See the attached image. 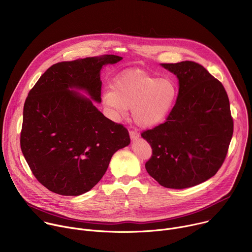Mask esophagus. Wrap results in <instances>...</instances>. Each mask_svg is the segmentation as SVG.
I'll return each mask as SVG.
<instances>
[{
	"label": "esophagus",
	"instance_id": "esophagus-1",
	"mask_svg": "<svg viewBox=\"0 0 252 252\" xmlns=\"http://www.w3.org/2000/svg\"><path fill=\"white\" fill-rule=\"evenodd\" d=\"M129 136H130V139H131L132 141H134L136 138H138L139 134H138V132H136V131L130 130V131H129Z\"/></svg>",
	"mask_w": 252,
	"mask_h": 252
}]
</instances>
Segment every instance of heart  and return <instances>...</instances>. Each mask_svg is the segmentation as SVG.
Listing matches in <instances>:
<instances>
[{
  "instance_id": "1",
  "label": "heart",
  "mask_w": 252,
  "mask_h": 252,
  "mask_svg": "<svg viewBox=\"0 0 252 252\" xmlns=\"http://www.w3.org/2000/svg\"><path fill=\"white\" fill-rule=\"evenodd\" d=\"M176 96L177 88L171 79L129 69L116 79L113 89L104 91L102 101L113 120L126 117L131 107L133 122L140 127L151 128L166 120Z\"/></svg>"
}]
</instances>
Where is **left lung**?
Here are the masks:
<instances>
[{"instance_id":"8db88e82","label":"left lung","mask_w":252,"mask_h":252,"mask_svg":"<svg viewBox=\"0 0 252 252\" xmlns=\"http://www.w3.org/2000/svg\"><path fill=\"white\" fill-rule=\"evenodd\" d=\"M178 80V94L166 121L141 133L153 149L146 163L162 187L183 189L212 177L222 165L233 120L222 84L199 63H160Z\"/></svg>"}]
</instances>
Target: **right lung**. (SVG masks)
<instances>
[{
  "label": "right lung",
  "mask_w": 252,
  "mask_h": 252,
  "mask_svg": "<svg viewBox=\"0 0 252 252\" xmlns=\"http://www.w3.org/2000/svg\"><path fill=\"white\" fill-rule=\"evenodd\" d=\"M122 60L103 55L58 63L30 91L21 149L32 174L49 190L68 196L86 193L100 181L114 154L130 143L126 128L94 104L101 102L102 66Z\"/></svg>",
  "instance_id": "add662e5"
}]
</instances>
